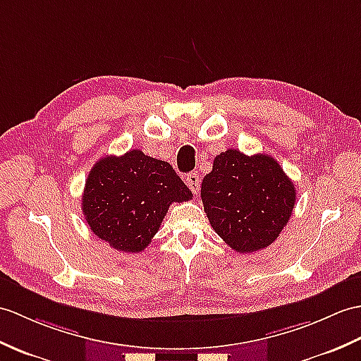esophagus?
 I'll use <instances>...</instances> for the list:
<instances>
[{
  "label": "esophagus",
  "mask_w": 361,
  "mask_h": 361,
  "mask_svg": "<svg viewBox=\"0 0 361 361\" xmlns=\"http://www.w3.org/2000/svg\"><path fill=\"white\" fill-rule=\"evenodd\" d=\"M186 184L189 186V189L194 192V194H198L200 190V177L197 172H189L186 177Z\"/></svg>",
  "instance_id": "34e87169"
}]
</instances>
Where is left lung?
Wrapping results in <instances>:
<instances>
[{"mask_svg":"<svg viewBox=\"0 0 361 361\" xmlns=\"http://www.w3.org/2000/svg\"><path fill=\"white\" fill-rule=\"evenodd\" d=\"M294 183L271 155L228 149L201 183V201L214 231L240 254L264 249L288 224Z\"/></svg>","mask_w":361,"mask_h":361,"instance_id":"1","label":"left lung"}]
</instances>
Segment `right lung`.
Wrapping results in <instances>:
<instances>
[{"label": "right lung", "mask_w": 361, "mask_h": 361, "mask_svg": "<svg viewBox=\"0 0 361 361\" xmlns=\"http://www.w3.org/2000/svg\"><path fill=\"white\" fill-rule=\"evenodd\" d=\"M190 198L192 192L169 163L133 149L95 163L81 209L98 238L121 252L137 254L152 241L169 206Z\"/></svg>", "instance_id": "right-lung-1"}]
</instances>
